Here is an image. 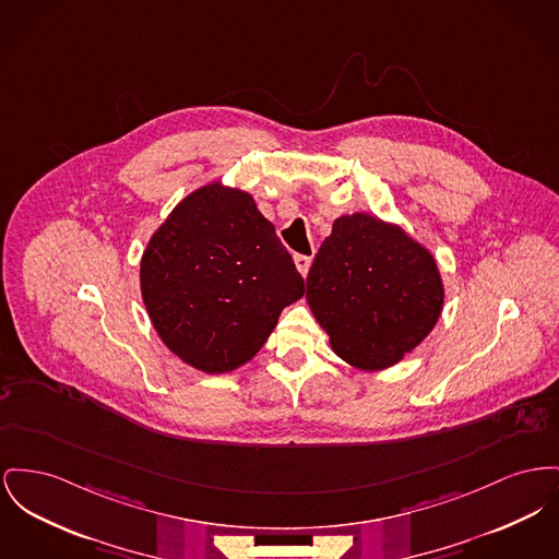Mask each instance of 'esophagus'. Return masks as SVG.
I'll list each match as a JSON object with an SVG mask.
<instances>
[{
    "label": "esophagus",
    "mask_w": 559,
    "mask_h": 559,
    "mask_svg": "<svg viewBox=\"0 0 559 559\" xmlns=\"http://www.w3.org/2000/svg\"><path fill=\"white\" fill-rule=\"evenodd\" d=\"M294 260H296V265L297 270H299V274H301V276H306V274H308V270H310V263H312V258H308V255H296Z\"/></svg>",
    "instance_id": "esophagus-1"
}]
</instances>
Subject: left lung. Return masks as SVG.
Listing matches in <instances>:
<instances>
[{
    "label": "left lung",
    "instance_id": "left-lung-1",
    "mask_svg": "<svg viewBox=\"0 0 559 559\" xmlns=\"http://www.w3.org/2000/svg\"><path fill=\"white\" fill-rule=\"evenodd\" d=\"M306 285L331 348L359 369L401 361L435 328L443 306L432 255L401 228L367 213L333 222Z\"/></svg>",
    "mask_w": 559,
    "mask_h": 559
}]
</instances>
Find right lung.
<instances>
[{
  "mask_svg": "<svg viewBox=\"0 0 559 559\" xmlns=\"http://www.w3.org/2000/svg\"><path fill=\"white\" fill-rule=\"evenodd\" d=\"M141 294L181 361L224 373L255 357L283 308L304 296V278L253 198L211 183L152 236Z\"/></svg>",
  "mask_w": 559,
  "mask_h": 559,
  "instance_id": "1",
  "label": "right lung"
}]
</instances>
